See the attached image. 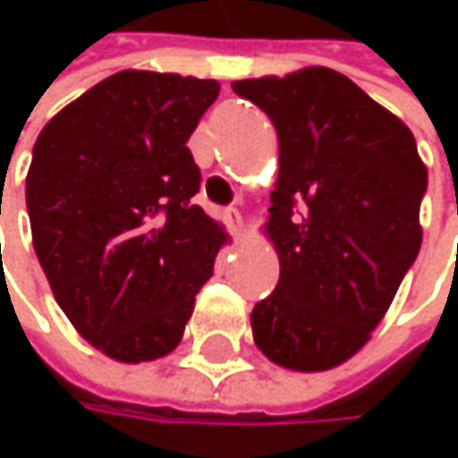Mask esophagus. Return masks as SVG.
I'll return each mask as SVG.
<instances>
[{
	"label": "esophagus",
	"mask_w": 458,
	"mask_h": 458,
	"mask_svg": "<svg viewBox=\"0 0 458 458\" xmlns=\"http://www.w3.org/2000/svg\"><path fill=\"white\" fill-rule=\"evenodd\" d=\"M225 223H228V228L233 235H241V233H243V217H241L238 209H228V212H225Z\"/></svg>",
	"instance_id": "1"
}]
</instances>
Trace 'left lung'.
I'll list each match as a JSON object with an SVG mask.
<instances>
[{"label": "left lung", "mask_w": 458, "mask_h": 458, "mask_svg": "<svg viewBox=\"0 0 458 458\" xmlns=\"http://www.w3.org/2000/svg\"><path fill=\"white\" fill-rule=\"evenodd\" d=\"M233 92L278 132L265 235L281 278L251 310L254 344L284 369L328 371L371 339L419 254L427 166L411 130L339 71L241 79Z\"/></svg>", "instance_id": "8db88e82"}]
</instances>
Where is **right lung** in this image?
I'll return each mask as SVG.
<instances>
[{"label":"right lung","instance_id":"obj_1","mask_svg":"<svg viewBox=\"0 0 458 458\" xmlns=\"http://www.w3.org/2000/svg\"><path fill=\"white\" fill-rule=\"evenodd\" d=\"M220 81L119 71L57 111L34 145L26 207L60 310L103 355H169L212 278L225 228L193 196L188 140Z\"/></svg>","mask_w":458,"mask_h":458}]
</instances>
